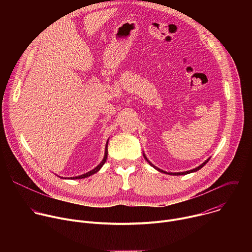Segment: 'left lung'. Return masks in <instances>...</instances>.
Here are the masks:
<instances>
[{
    "label": "left lung",
    "instance_id": "1",
    "mask_svg": "<svg viewBox=\"0 0 252 252\" xmlns=\"http://www.w3.org/2000/svg\"><path fill=\"white\" fill-rule=\"evenodd\" d=\"M143 157H145V158H146V159H147V161H148V162H149V163H150V164H151V165H152V166H154V167H155V168H157V169H158V171H160V172H164V173H168V172H165V171H163V170H161V169H159V168H158V167H156V166H155V165H154V164H153V163H151V162H150V161H149V159H148V158H146V156H145V155H143ZM208 160H209V158H208V159H207V160H205V161H204V162H203V163H202V164H200V165H199V166H197V167H196V168H193V169H191V170H189V171H185V172H176V173H173V172H170V173H168V174H173V175H182V174H188V173H190V172H193V171H196V170H198V169H200V168H201V167H202V166H204V164H205V163H207V162H208Z\"/></svg>",
    "mask_w": 252,
    "mask_h": 252
}]
</instances>
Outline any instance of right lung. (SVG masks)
Segmentation results:
<instances>
[{
  "label": "right lung",
  "instance_id": "add662e5",
  "mask_svg": "<svg viewBox=\"0 0 252 252\" xmlns=\"http://www.w3.org/2000/svg\"><path fill=\"white\" fill-rule=\"evenodd\" d=\"M106 158H107V142H106V147H105V152H104V157H103V159L101 160V162L95 167V168H94L93 170H91V171H89V172H87V173H85V174H82V175H79V176H74V177H70V179L71 178H75V179H81V178H85V177H88V176H90V175H92V174H94V173H95V172H97L99 169H100V167L104 164V162H105V160H106Z\"/></svg>",
  "mask_w": 252,
  "mask_h": 252
}]
</instances>
